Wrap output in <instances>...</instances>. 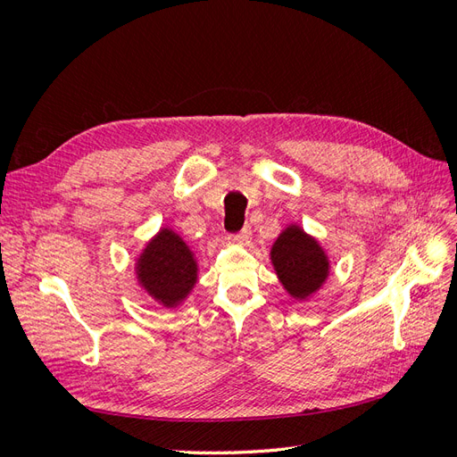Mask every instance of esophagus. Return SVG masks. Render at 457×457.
I'll return each mask as SVG.
<instances>
[{
    "label": "esophagus",
    "instance_id": "obj_1",
    "mask_svg": "<svg viewBox=\"0 0 457 457\" xmlns=\"http://www.w3.org/2000/svg\"><path fill=\"white\" fill-rule=\"evenodd\" d=\"M250 234H252L250 227H244L240 232L230 234V240L232 242H238V244H247V242H250Z\"/></svg>",
    "mask_w": 457,
    "mask_h": 457
}]
</instances>
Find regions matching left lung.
Segmentation results:
<instances>
[{"instance_id":"1","label":"left lung","mask_w":457,"mask_h":457,"mask_svg":"<svg viewBox=\"0 0 457 457\" xmlns=\"http://www.w3.org/2000/svg\"><path fill=\"white\" fill-rule=\"evenodd\" d=\"M270 257L280 282L297 299L314 294L328 276V259L320 245L297 227L280 234Z\"/></svg>"}]
</instances>
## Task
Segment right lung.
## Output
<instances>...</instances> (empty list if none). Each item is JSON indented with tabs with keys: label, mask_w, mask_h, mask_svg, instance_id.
<instances>
[{
	"label": "right lung",
	"mask_w": 457,
	"mask_h": 457,
	"mask_svg": "<svg viewBox=\"0 0 457 457\" xmlns=\"http://www.w3.org/2000/svg\"><path fill=\"white\" fill-rule=\"evenodd\" d=\"M137 270L146 292L165 307L177 305L196 282L195 257L188 245L168 228L146 245Z\"/></svg>",
	"instance_id": "right-lung-1"
}]
</instances>
